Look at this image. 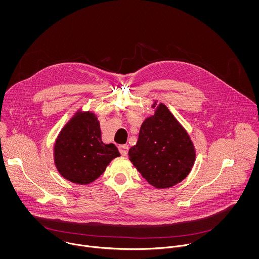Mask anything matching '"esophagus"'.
Returning <instances> with one entry per match:
<instances>
[{"label":"esophagus","mask_w":259,"mask_h":259,"mask_svg":"<svg viewBox=\"0 0 259 259\" xmlns=\"http://www.w3.org/2000/svg\"><path fill=\"white\" fill-rule=\"evenodd\" d=\"M119 149V152L122 154V155H126L127 152H128V146L127 145H121L118 147Z\"/></svg>","instance_id":"obj_1"}]
</instances>
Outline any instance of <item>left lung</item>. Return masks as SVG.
Returning <instances> with one entry per match:
<instances>
[{"mask_svg": "<svg viewBox=\"0 0 259 259\" xmlns=\"http://www.w3.org/2000/svg\"><path fill=\"white\" fill-rule=\"evenodd\" d=\"M143 122L130 160L149 185L167 188L180 184L190 172L195 149L184 126L163 104Z\"/></svg>", "mask_w": 259, "mask_h": 259, "instance_id": "1", "label": "left lung"}]
</instances>
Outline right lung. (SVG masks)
<instances>
[{"instance_id": "obj_1", "label": "right lung", "mask_w": 259, "mask_h": 259, "mask_svg": "<svg viewBox=\"0 0 259 259\" xmlns=\"http://www.w3.org/2000/svg\"><path fill=\"white\" fill-rule=\"evenodd\" d=\"M119 155L113 144L103 143L100 121L91 111H76L59 134L54 147L58 171L77 185L96 181Z\"/></svg>"}]
</instances>
